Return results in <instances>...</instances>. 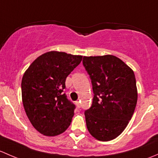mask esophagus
Returning a JSON list of instances; mask_svg holds the SVG:
<instances>
[{"label": "esophagus", "mask_w": 158, "mask_h": 158, "mask_svg": "<svg viewBox=\"0 0 158 158\" xmlns=\"http://www.w3.org/2000/svg\"><path fill=\"white\" fill-rule=\"evenodd\" d=\"M76 105H77V106L80 108V106H81V105H80V102L79 101H76Z\"/></svg>", "instance_id": "1"}]
</instances>
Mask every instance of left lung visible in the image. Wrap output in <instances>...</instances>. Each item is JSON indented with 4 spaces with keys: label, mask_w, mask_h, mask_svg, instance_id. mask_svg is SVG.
Wrapping results in <instances>:
<instances>
[{
    "label": "left lung",
    "mask_w": 158,
    "mask_h": 158,
    "mask_svg": "<svg viewBox=\"0 0 158 158\" xmlns=\"http://www.w3.org/2000/svg\"><path fill=\"white\" fill-rule=\"evenodd\" d=\"M83 64L94 90L91 107L84 115L91 135L102 141L118 137L128 126L135 109L138 90L134 72L112 55L84 56Z\"/></svg>",
    "instance_id": "1"
}]
</instances>
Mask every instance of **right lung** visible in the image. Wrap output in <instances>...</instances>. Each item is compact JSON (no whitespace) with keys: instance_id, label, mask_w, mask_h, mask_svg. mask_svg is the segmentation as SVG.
Here are the masks:
<instances>
[{"instance_id":"add662e5","label":"right lung","mask_w":158,"mask_h":158,"mask_svg":"<svg viewBox=\"0 0 158 158\" xmlns=\"http://www.w3.org/2000/svg\"><path fill=\"white\" fill-rule=\"evenodd\" d=\"M82 55L51 51L39 56L24 73L22 101L31 124L41 134L56 136L69 127L75 106L63 90Z\"/></svg>"}]
</instances>
